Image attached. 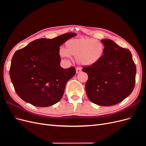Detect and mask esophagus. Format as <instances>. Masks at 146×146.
I'll use <instances>...</instances> for the list:
<instances>
[{"instance_id":"obj_1","label":"esophagus","mask_w":146,"mask_h":146,"mask_svg":"<svg viewBox=\"0 0 146 146\" xmlns=\"http://www.w3.org/2000/svg\"><path fill=\"white\" fill-rule=\"evenodd\" d=\"M82 71V69L80 68H76V74L80 73Z\"/></svg>"}]
</instances>
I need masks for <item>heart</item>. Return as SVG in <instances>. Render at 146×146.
I'll list each match as a JSON object with an SVG mask.
<instances>
[{"instance_id": "b5f03b06", "label": "heart", "mask_w": 146, "mask_h": 146, "mask_svg": "<svg viewBox=\"0 0 146 146\" xmlns=\"http://www.w3.org/2000/svg\"><path fill=\"white\" fill-rule=\"evenodd\" d=\"M104 49L101 42L93 38L82 37L66 41L65 49L61 48L59 54L63 58L74 56L80 65L91 66L98 63L102 58Z\"/></svg>"}]
</instances>
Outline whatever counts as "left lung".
<instances>
[{
  "mask_svg": "<svg viewBox=\"0 0 146 146\" xmlns=\"http://www.w3.org/2000/svg\"><path fill=\"white\" fill-rule=\"evenodd\" d=\"M101 41L105 47L102 58L83 69L88 76L85 90L92 103L111 106L121 102L133 91L136 68L129 50L111 39Z\"/></svg>",
  "mask_w": 146,
  "mask_h": 146,
  "instance_id": "8db88e82",
  "label": "left lung"
}]
</instances>
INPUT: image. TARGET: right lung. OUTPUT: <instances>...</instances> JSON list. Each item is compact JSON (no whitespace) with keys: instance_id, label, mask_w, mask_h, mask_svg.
Returning a JSON list of instances; mask_svg holds the SVG:
<instances>
[{"instance_id":"add662e5","label":"right lung","mask_w":146,"mask_h":146,"mask_svg":"<svg viewBox=\"0 0 146 146\" xmlns=\"http://www.w3.org/2000/svg\"><path fill=\"white\" fill-rule=\"evenodd\" d=\"M76 35L67 33L53 39H36L15 53L10 76L22 99L39 107H49L61 100L76 69L61 67L60 47Z\"/></svg>"}]
</instances>
